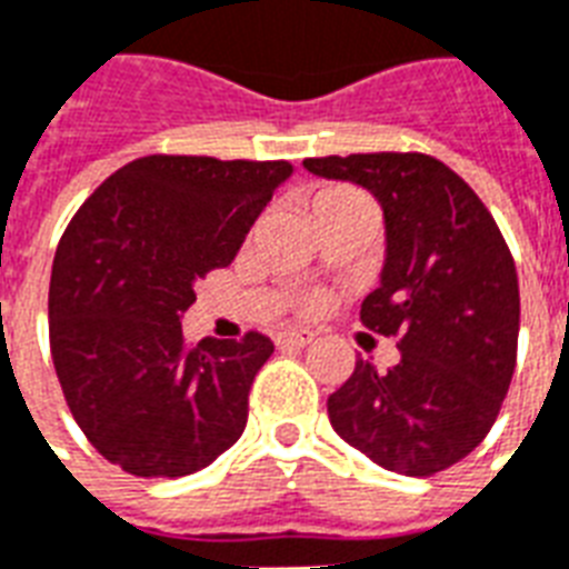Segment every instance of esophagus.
Here are the masks:
<instances>
[{"label":"esophagus","mask_w":569,"mask_h":569,"mask_svg":"<svg viewBox=\"0 0 569 569\" xmlns=\"http://www.w3.org/2000/svg\"><path fill=\"white\" fill-rule=\"evenodd\" d=\"M315 341V332L311 329H284L279 332V345L281 347H293V350H302Z\"/></svg>","instance_id":"obj_1"}]
</instances>
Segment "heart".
Segmentation results:
<instances>
[{
	"mask_svg": "<svg viewBox=\"0 0 569 569\" xmlns=\"http://www.w3.org/2000/svg\"><path fill=\"white\" fill-rule=\"evenodd\" d=\"M350 196H359V192L347 187L320 189V192L315 196V201H311V210H317V207H323V204H332V201H341V198H350ZM323 306H326L323 293H308V297L302 299V308H306V311H320Z\"/></svg>",
	"mask_w": 569,
	"mask_h": 569,
	"instance_id": "b5f03b06",
	"label": "heart"
}]
</instances>
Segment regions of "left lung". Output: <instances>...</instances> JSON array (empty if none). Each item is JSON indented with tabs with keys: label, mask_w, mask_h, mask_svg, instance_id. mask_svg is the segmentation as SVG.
Returning a JSON list of instances; mask_svg holds the SVG:
<instances>
[{
	"label": "left lung",
	"mask_w": 569,
	"mask_h": 569,
	"mask_svg": "<svg viewBox=\"0 0 569 569\" xmlns=\"http://www.w3.org/2000/svg\"><path fill=\"white\" fill-rule=\"evenodd\" d=\"M302 166L368 189L386 222L380 288L359 317L398 338L400 362L386 373L356 362L326 403L335 433L389 472H442L490 433L517 368L519 284L508 243L475 189L427 153Z\"/></svg>",
	"instance_id": "1"
}]
</instances>
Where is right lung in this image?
<instances>
[{
    "label": "right lung",
    "instance_id": "right-lung-1",
    "mask_svg": "<svg viewBox=\"0 0 569 569\" xmlns=\"http://www.w3.org/2000/svg\"><path fill=\"white\" fill-rule=\"evenodd\" d=\"M293 174L284 160L153 153L91 192L50 276V350L79 430L139 478H183L240 439L272 341H183L196 281L228 267Z\"/></svg>",
    "mask_w": 569,
    "mask_h": 569
}]
</instances>
